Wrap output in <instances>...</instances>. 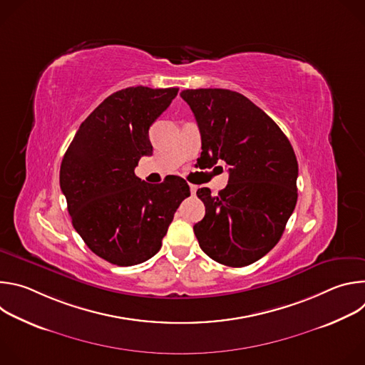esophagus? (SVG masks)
<instances>
[{
  "label": "esophagus",
  "mask_w": 365,
  "mask_h": 365,
  "mask_svg": "<svg viewBox=\"0 0 365 365\" xmlns=\"http://www.w3.org/2000/svg\"><path fill=\"white\" fill-rule=\"evenodd\" d=\"M189 189H190V193H192V195H193V193H195V192H196V189H197V187H196V186H195V185H189Z\"/></svg>",
  "instance_id": "34e87169"
}]
</instances>
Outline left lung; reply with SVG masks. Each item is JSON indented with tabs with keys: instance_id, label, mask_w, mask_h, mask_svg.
Here are the masks:
<instances>
[{
	"instance_id": "left-lung-1",
	"label": "left lung",
	"mask_w": 365,
	"mask_h": 365,
	"mask_svg": "<svg viewBox=\"0 0 365 365\" xmlns=\"http://www.w3.org/2000/svg\"><path fill=\"white\" fill-rule=\"evenodd\" d=\"M202 138L200 158L225 162L228 185L200 187L205 217L193 231L205 254L230 267L248 266L282 238L297 202V160L279 125L244 95L230 89H186Z\"/></svg>"
}]
</instances>
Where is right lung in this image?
<instances>
[{"instance_id":"1","label":"right lung","mask_w":365,"mask_h":365,"mask_svg":"<svg viewBox=\"0 0 365 365\" xmlns=\"http://www.w3.org/2000/svg\"><path fill=\"white\" fill-rule=\"evenodd\" d=\"M178 92L131 86L110 95L81 124L63 155L61 189L73 228L111 264L134 266L151 258L190 195L179 176L150 185L134 173L143 155L153 153L150 125Z\"/></svg>"}]
</instances>
